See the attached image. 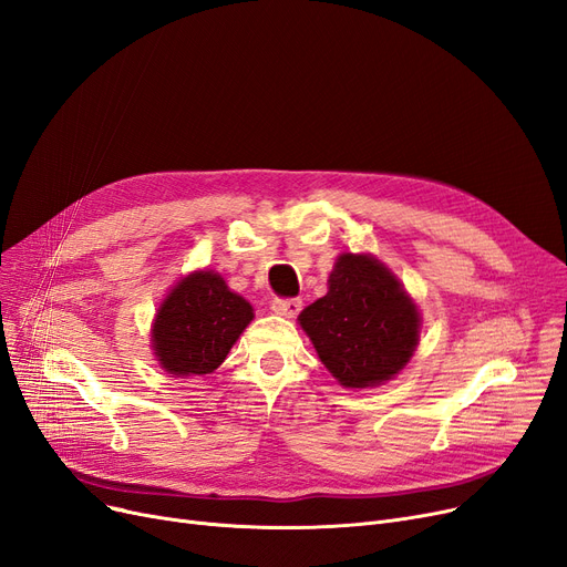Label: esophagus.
I'll use <instances>...</instances> for the list:
<instances>
[{"label":"esophagus","mask_w":567,"mask_h":567,"mask_svg":"<svg viewBox=\"0 0 567 567\" xmlns=\"http://www.w3.org/2000/svg\"><path fill=\"white\" fill-rule=\"evenodd\" d=\"M301 306H303L301 299H276L270 308H274V312L280 317H297Z\"/></svg>","instance_id":"34e87169"}]
</instances>
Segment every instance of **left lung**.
I'll list each match as a JSON object with an SVG mask.
<instances>
[{
    "label": "left lung",
    "instance_id": "8db88e82",
    "mask_svg": "<svg viewBox=\"0 0 567 567\" xmlns=\"http://www.w3.org/2000/svg\"><path fill=\"white\" fill-rule=\"evenodd\" d=\"M299 324L342 386L365 389L403 371L420 344L422 315L380 259L344 252L327 297L310 303Z\"/></svg>",
    "mask_w": 567,
    "mask_h": 567
}]
</instances>
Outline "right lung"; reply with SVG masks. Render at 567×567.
<instances>
[{
	"label": "right lung",
	"instance_id": "1",
	"mask_svg": "<svg viewBox=\"0 0 567 567\" xmlns=\"http://www.w3.org/2000/svg\"><path fill=\"white\" fill-rule=\"evenodd\" d=\"M252 306L215 270H194L162 301L153 322V350L168 375H208L252 322Z\"/></svg>",
	"mask_w": 567,
	"mask_h": 567
}]
</instances>
